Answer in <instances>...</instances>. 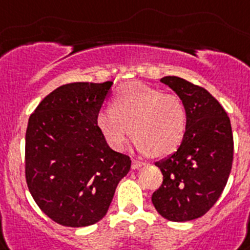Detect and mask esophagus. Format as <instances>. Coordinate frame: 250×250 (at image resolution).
<instances>
[{
  "mask_svg": "<svg viewBox=\"0 0 250 250\" xmlns=\"http://www.w3.org/2000/svg\"><path fill=\"white\" fill-rule=\"evenodd\" d=\"M142 166H145V162L140 161V160H132V168L133 170H137V168Z\"/></svg>",
  "mask_w": 250,
  "mask_h": 250,
  "instance_id": "esophagus-1",
  "label": "esophagus"
}]
</instances>
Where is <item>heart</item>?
I'll use <instances>...</instances> for the list:
<instances>
[{"instance_id": "1", "label": "heart", "mask_w": 250, "mask_h": 250, "mask_svg": "<svg viewBox=\"0 0 250 250\" xmlns=\"http://www.w3.org/2000/svg\"><path fill=\"white\" fill-rule=\"evenodd\" d=\"M185 104L175 94L134 82L118 90L113 107H103L97 125L109 146L122 149L132 132L140 151L165 156L181 145L186 132ZM131 131H129V127Z\"/></svg>"}]
</instances>
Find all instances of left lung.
I'll use <instances>...</instances> for the list:
<instances>
[{
	"label": "left lung",
	"instance_id": "1",
	"mask_svg": "<svg viewBox=\"0 0 250 250\" xmlns=\"http://www.w3.org/2000/svg\"><path fill=\"white\" fill-rule=\"evenodd\" d=\"M185 104L186 132L181 145L156 166L164 175L152 195L157 212L171 221L200 218L218 201L233 164V133L224 108L206 89L179 77H165Z\"/></svg>",
	"mask_w": 250,
	"mask_h": 250
}]
</instances>
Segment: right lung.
Segmentation results:
<instances>
[{
    "label": "right lung",
    "instance_id": "obj_1",
    "mask_svg": "<svg viewBox=\"0 0 250 250\" xmlns=\"http://www.w3.org/2000/svg\"><path fill=\"white\" fill-rule=\"evenodd\" d=\"M113 82L65 84L46 95L29 118L25 173L42 211L64 227L98 223L107 214L131 160L113 151L97 116Z\"/></svg>",
    "mask_w": 250,
    "mask_h": 250
}]
</instances>
